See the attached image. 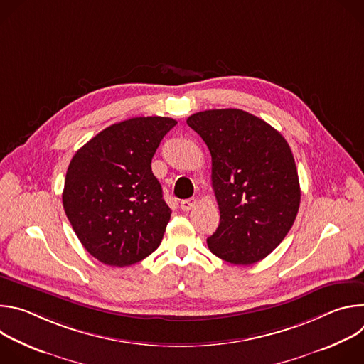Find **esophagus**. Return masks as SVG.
<instances>
[{
	"mask_svg": "<svg viewBox=\"0 0 364 364\" xmlns=\"http://www.w3.org/2000/svg\"><path fill=\"white\" fill-rule=\"evenodd\" d=\"M197 204V200L194 198V197H191V198H187V200H183L181 201V210H184V212H188V210H191L193 207Z\"/></svg>",
	"mask_w": 364,
	"mask_h": 364,
	"instance_id": "1",
	"label": "esophagus"
}]
</instances>
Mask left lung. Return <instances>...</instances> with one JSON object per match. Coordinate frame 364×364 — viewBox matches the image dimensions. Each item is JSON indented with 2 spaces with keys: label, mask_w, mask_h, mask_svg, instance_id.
Returning a JSON list of instances; mask_svg holds the SVG:
<instances>
[{
  "label": "left lung",
  "mask_w": 364,
  "mask_h": 364,
  "mask_svg": "<svg viewBox=\"0 0 364 364\" xmlns=\"http://www.w3.org/2000/svg\"><path fill=\"white\" fill-rule=\"evenodd\" d=\"M187 124L212 154L220 223L207 246L233 265L262 261L284 240L299 209V180L288 142L242 109L197 112Z\"/></svg>",
  "instance_id": "1"
}]
</instances>
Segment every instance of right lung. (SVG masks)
<instances>
[{
	"label": "right lung",
	"instance_id": "right-lung-1",
	"mask_svg": "<svg viewBox=\"0 0 364 364\" xmlns=\"http://www.w3.org/2000/svg\"><path fill=\"white\" fill-rule=\"evenodd\" d=\"M176 124L166 117L131 118L73 155L63 207L80 243L102 264L129 267L160 246L171 210L151 161Z\"/></svg>",
	"mask_w": 364,
	"mask_h": 364
}]
</instances>
